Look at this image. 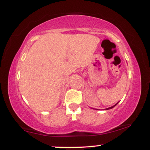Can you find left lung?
Returning a JSON list of instances; mask_svg holds the SVG:
<instances>
[{
    "mask_svg": "<svg viewBox=\"0 0 150 150\" xmlns=\"http://www.w3.org/2000/svg\"><path fill=\"white\" fill-rule=\"evenodd\" d=\"M118 102H119V101H118ZM118 103H116V104H115V105H113V106H111V107H109V108H106V110H108V109H111V108H113V107H114L115 106H116V105L118 104Z\"/></svg>",
    "mask_w": 150,
    "mask_h": 150,
    "instance_id": "1",
    "label": "left lung"
}]
</instances>
